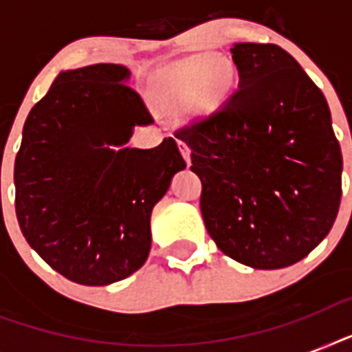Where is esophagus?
<instances>
[{
	"label": "esophagus",
	"instance_id": "1",
	"mask_svg": "<svg viewBox=\"0 0 352 352\" xmlns=\"http://www.w3.org/2000/svg\"><path fill=\"white\" fill-rule=\"evenodd\" d=\"M179 149H181V153H182V157H184V160H186V164L188 166L192 164V157H190V153H192V151H190V148H188V144L182 142V140H179Z\"/></svg>",
	"mask_w": 352,
	"mask_h": 352
}]
</instances>
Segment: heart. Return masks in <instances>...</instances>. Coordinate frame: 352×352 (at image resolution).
<instances>
[{
	"mask_svg": "<svg viewBox=\"0 0 352 352\" xmlns=\"http://www.w3.org/2000/svg\"><path fill=\"white\" fill-rule=\"evenodd\" d=\"M237 71L228 58L212 52L193 54L160 69L155 76V95L164 106H179L192 100L197 115H212L234 89Z\"/></svg>",
	"mask_w": 352,
	"mask_h": 352,
	"instance_id": "obj_1",
	"label": "heart"
}]
</instances>
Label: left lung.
Returning a JSON list of instances; mask_svg holds the SVG:
<instances>
[{
    "mask_svg": "<svg viewBox=\"0 0 352 352\" xmlns=\"http://www.w3.org/2000/svg\"><path fill=\"white\" fill-rule=\"evenodd\" d=\"M239 89L175 137L192 149L201 212L221 252L259 270L301 261L331 232L342 151L327 100L274 43H235Z\"/></svg>",
    "mask_w": 352,
    "mask_h": 352,
    "instance_id": "obj_1",
    "label": "left lung"
}]
</instances>
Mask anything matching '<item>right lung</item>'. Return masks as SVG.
<instances>
[{"instance_id": "obj_1", "label": "right lung", "mask_w": 352, "mask_h": 352, "mask_svg": "<svg viewBox=\"0 0 352 352\" xmlns=\"http://www.w3.org/2000/svg\"><path fill=\"white\" fill-rule=\"evenodd\" d=\"M129 69L62 71L25 120L14 162L16 217L25 239L63 278L102 287L131 276L151 248V210L186 168L171 137L126 148L153 122Z\"/></svg>"}]
</instances>
